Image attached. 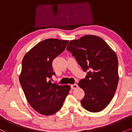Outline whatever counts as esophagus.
I'll list each match as a JSON object with an SVG mask.
<instances>
[{
  "mask_svg": "<svg viewBox=\"0 0 132 132\" xmlns=\"http://www.w3.org/2000/svg\"><path fill=\"white\" fill-rule=\"evenodd\" d=\"M78 85L76 84H72L71 85V89H77L78 88Z\"/></svg>",
  "mask_w": 132,
  "mask_h": 132,
  "instance_id": "34e87169",
  "label": "esophagus"
}]
</instances>
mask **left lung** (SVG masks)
<instances>
[{
    "label": "left lung",
    "mask_w": 132,
    "mask_h": 132,
    "mask_svg": "<svg viewBox=\"0 0 132 132\" xmlns=\"http://www.w3.org/2000/svg\"><path fill=\"white\" fill-rule=\"evenodd\" d=\"M66 50L77 60L85 78L78 82L84 91L82 106L98 112L108 106L117 90L119 80L118 60L115 52L104 40L93 35L82 36L69 42Z\"/></svg>",
    "instance_id": "1"
}]
</instances>
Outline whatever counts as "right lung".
Masks as SVG:
<instances>
[{
  "label": "right lung",
  "instance_id": "obj_1",
  "mask_svg": "<svg viewBox=\"0 0 132 132\" xmlns=\"http://www.w3.org/2000/svg\"><path fill=\"white\" fill-rule=\"evenodd\" d=\"M69 40L49 38L29 51L22 60L19 81L26 100L42 115H51L60 110L71 87L52 83L55 75L52 61L63 52Z\"/></svg>",
  "mask_w": 132,
  "mask_h": 132
}]
</instances>
